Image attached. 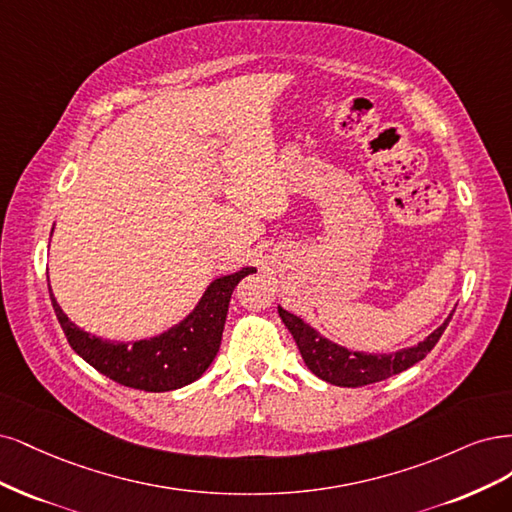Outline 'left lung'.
I'll use <instances>...</instances> for the list:
<instances>
[{"instance_id": "1", "label": "left lung", "mask_w": 512, "mask_h": 512, "mask_svg": "<svg viewBox=\"0 0 512 512\" xmlns=\"http://www.w3.org/2000/svg\"><path fill=\"white\" fill-rule=\"evenodd\" d=\"M278 315L287 325L295 344L302 353L304 364L312 374L323 378L325 383H332L338 387H364L378 381H385V378L400 374L415 366L427 353H430L436 342L440 340L442 332L447 329L449 319L444 321L438 329L427 336L417 346H410V349H402L398 353L389 355H372V353H361V351H349L344 346L323 338L315 327L304 323L300 317L291 315L285 308L278 306Z\"/></svg>"}]
</instances>
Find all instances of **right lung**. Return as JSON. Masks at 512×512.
Returning a JSON list of instances; mask_svg holds the SVG:
<instances>
[{
  "mask_svg": "<svg viewBox=\"0 0 512 512\" xmlns=\"http://www.w3.org/2000/svg\"><path fill=\"white\" fill-rule=\"evenodd\" d=\"M253 272L257 270L242 268L236 274L214 278L183 321L168 332L136 342H114L85 332L61 310L51 287L48 293L65 338L89 366L119 385L159 393L185 387L208 370L219 353L232 293Z\"/></svg>",
  "mask_w": 512,
  "mask_h": 512,
  "instance_id": "add662e5",
  "label": "right lung"
}]
</instances>
